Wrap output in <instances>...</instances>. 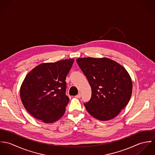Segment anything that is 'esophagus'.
<instances>
[{
	"mask_svg": "<svg viewBox=\"0 0 155 155\" xmlns=\"http://www.w3.org/2000/svg\"><path fill=\"white\" fill-rule=\"evenodd\" d=\"M75 97L77 98H80L81 97V94H78L77 95H76Z\"/></svg>",
	"mask_w": 155,
	"mask_h": 155,
	"instance_id": "esophagus-1",
	"label": "esophagus"
}]
</instances>
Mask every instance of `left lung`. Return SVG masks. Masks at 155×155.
Instances as JSON below:
<instances>
[{
    "label": "left lung",
    "instance_id": "obj_1",
    "mask_svg": "<svg viewBox=\"0 0 155 155\" xmlns=\"http://www.w3.org/2000/svg\"><path fill=\"white\" fill-rule=\"evenodd\" d=\"M76 61L92 89L91 100L84 104L87 111L100 120L114 118L131 97L133 82L128 72L108 58H79Z\"/></svg>",
    "mask_w": 155,
    "mask_h": 155
}]
</instances>
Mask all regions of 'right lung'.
Wrapping results in <instances>:
<instances>
[{"label": "right lung", "mask_w": 155, "mask_h": 155, "mask_svg": "<svg viewBox=\"0 0 155 155\" xmlns=\"http://www.w3.org/2000/svg\"><path fill=\"white\" fill-rule=\"evenodd\" d=\"M74 59L41 64L25 76L20 98L27 111L44 123H53L64 114L69 98L66 95V78Z\"/></svg>", "instance_id": "1"}]
</instances>
